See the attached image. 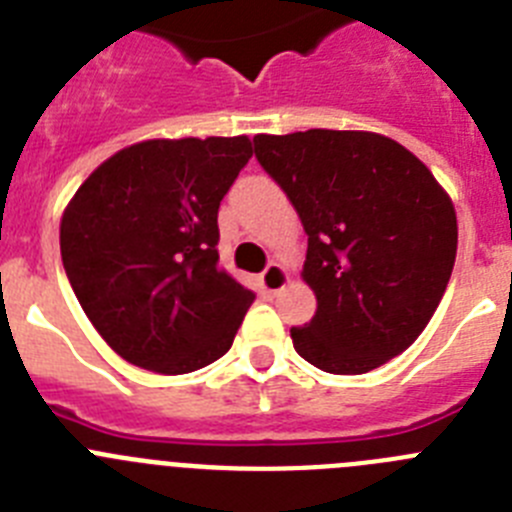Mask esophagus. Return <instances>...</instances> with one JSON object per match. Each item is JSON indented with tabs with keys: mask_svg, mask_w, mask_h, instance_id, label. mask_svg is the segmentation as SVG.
Returning <instances> with one entry per match:
<instances>
[{
	"mask_svg": "<svg viewBox=\"0 0 512 512\" xmlns=\"http://www.w3.org/2000/svg\"><path fill=\"white\" fill-rule=\"evenodd\" d=\"M287 282H289V274L282 264H269L264 269V274L259 277V284L266 295H277L279 289L287 287Z\"/></svg>",
	"mask_w": 512,
	"mask_h": 512,
	"instance_id": "34e87169",
	"label": "esophagus"
}]
</instances>
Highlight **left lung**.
<instances>
[{"label": "left lung", "mask_w": 512, "mask_h": 512, "mask_svg": "<svg viewBox=\"0 0 512 512\" xmlns=\"http://www.w3.org/2000/svg\"><path fill=\"white\" fill-rule=\"evenodd\" d=\"M256 158L307 233L302 277L318 297L292 328L328 374L372 372L423 333L456 259L449 194L405 146L361 130L256 135Z\"/></svg>", "instance_id": "obj_1"}]
</instances>
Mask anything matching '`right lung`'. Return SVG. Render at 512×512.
<instances>
[{"label": "right lung", "instance_id": "obj_1", "mask_svg": "<svg viewBox=\"0 0 512 512\" xmlns=\"http://www.w3.org/2000/svg\"><path fill=\"white\" fill-rule=\"evenodd\" d=\"M251 140H143L92 171L61 220L76 300L112 351L187 374L228 348L256 300L220 269L217 210Z\"/></svg>", "mask_w": 512, "mask_h": 512}]
</instances>
